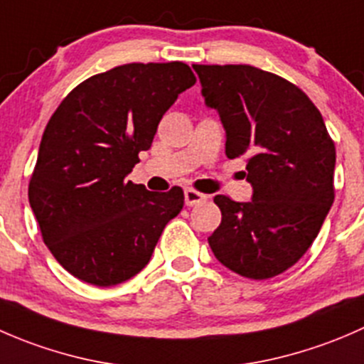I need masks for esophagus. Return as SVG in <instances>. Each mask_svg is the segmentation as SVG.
<instances>
[{
  "label": "esophagus",
  "instance_id": "obj_1",
  "mask_svg": "<svg viewBox=\"0 0 364 364\" xmlns=\"http://www.w3.org/2000/svg\"><path fill=\"white\" fill-rule=\"evenodd\" d=\"M205 199H208V196H204V193L197 192V190H193V188H186L185 190V204L186 205L203 204Z\"/></svg>",
  "mask_w": 364,
  "mask_h": 364
}]
</instances>
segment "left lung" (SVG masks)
I'll return each instance as SVG.
<instances>
[{"label":"left lung","instance_id":"obj_1","mask_svg":"<svg viewBox=\"0 0 364 364\" xmlns=\"http://www.w3.org/2000/svg\"><path fill=\"white\" fill-rule=\"evenodd\" d=\"M205 105L225 128V155L247 156L250 203L216 196L222 223L208 237L234 273L266 280L294 266L335 200V142L314 102L250 65H193Z\"/></svg>","mask_w":364,"mask_h":364}]
</instances>
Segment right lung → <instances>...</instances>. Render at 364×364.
Wrapping results in <instances>:
<instances>
[{
	"instance_id": "obj_1",
	"label": "right lung",
	"mask_w": 364,
	"mask_h": 364,
	"mask_svg": "<svg viewBox=\"0 0 364 364\" xmlns=\"http://www.w3.org/2000/svg\"><path fill=\"white\" fill-rule=\"evenodd\" d=\"M196 80L181 61L121 65L73 87L50 116L28 197L43 243L70 274L111 287L149 262L185 196L179 186L149 192L127 176Z\"/></svg>"
}]
</instances>
